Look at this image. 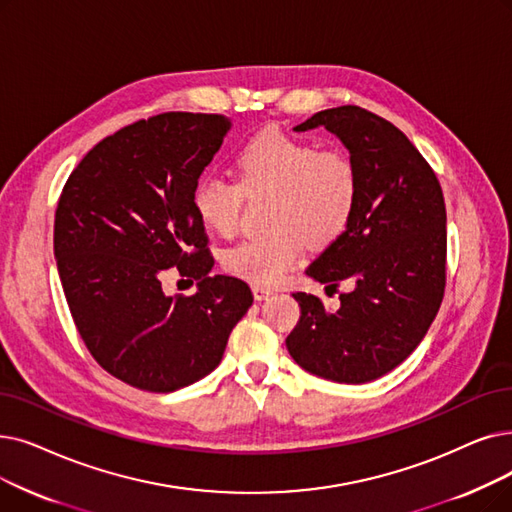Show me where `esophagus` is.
I'll return each instance as SVG.
<instances>
[{
  "label": "esophagus",
  "instance_id": "1",
  "mask_svg": "<svg viewBox=\"0 0 512 512\" xmlns=\"http://www.w3.org/2000/svg\"><path fill=\"white\" fill-rule=\"evenodd\" d=\"M272 293H274V291H272V288H268V286H257V284H253V297H255V301H265Z\"/></svg>",
  "mask_w": 512,
  "mask_h": 512
}]
</instances>
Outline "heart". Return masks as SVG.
I'll list each match as a JSON object with an SVG mask.
<instances>
[{"label": "heart", "instance_id": "1", "mask_svg": "<svg viewBox=\"0 0 512 512\" xmlns=\"http://www.w3.org/2000/svg\"><path fill=\"white\" fill-rule=\"evenodd\" d=\"M238 182L205 173L190 201L201 224L228 236L236 230L244 194H272L268 234L230 247L221 263L236 278L274 286L301 261L307 240L328 244L351 224L358 209L362 175L345 148H320L316 142L270 129L249 140L236 154Z\"/></svg>", "mask_w": 512, "mask_h": 512}]
</instances>
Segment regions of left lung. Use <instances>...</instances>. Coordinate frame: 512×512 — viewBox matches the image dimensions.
<instances>
[{
  "label": "left lung",
  "mask_w": 512,
  "mask_h": 512,
  "mask_svg": "<svg viewBox=\"0 0 512 512\" xmlns=\"http://www.w3.org/2000/svg\"><path fill=\"white\" fill-rule=\"evenodd\" d=\"M318 125L347 146L362 190L351 224L307 276L355 286L335 311L316 295L295 293L301 320L286 349L311 374L360 385L402 364L437 316L446 291V203L431 165L387 119L347 104L295 129Z\"/></svg>",
  "instance_id": "obj_1"
}]
</instances>
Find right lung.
Instances as JSON below:
<instances>
[{
	"label": "right lung",
	"instance_id": "add662e5",
	"mask_svg": "<svg viewBox=\"0 0 512 512\" xmlns=\"http://www.w3.org/2000/svg\"><path fill=\"white\" fill-rule=\"evenodd\" d=\"M228 129L207 113L136 121L98 142L62 188L54 255L66 303L92 358L136 389L169 393L203 379L253 303L247 282L209 276V236L190 201ZM169 267L199 291L167 298Z\"/></svg>",
	"mask_w": 512,
	"mask_h": 512
}]
</instances>
